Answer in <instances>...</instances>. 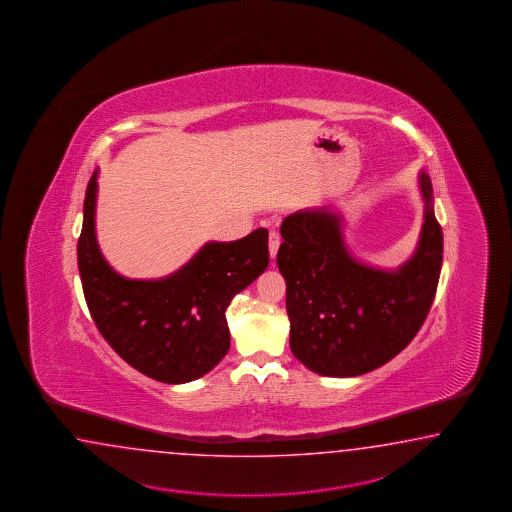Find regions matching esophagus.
I'll return each mask as SVG.
<instances>
[{
  "label": "esophagus",
  "instance_id": "obj_1",
  "mask_svg": "<svg viewBox=\"0 0 512 512\" xmlns=\"http://www.w3.org/2000/svg\"><path fill=\"white\" fill-rule=\"evenodd\" d=\"M281 246V235L277 231H270V240H268V250H270V257L275 259L277 257V251Z\"/></svg>",
  "mask_w": 512,
  "mask_h": 512
}]
</instances>
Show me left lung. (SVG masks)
Instances as JSON below:
<instances>
[{
  "label": "left lung",
  "mask_w": 512,
  "mask_h": 512,
  "mask_svg": "<svg viewBox=\"0 0 512 512\" xmlns=\"http://www.w3.org/2000/svg\"><path fill=\"white\" fill-rule=\"evenodd\" d=\"M424 224L419 246L397 270L356 261L341 216L305 209L286 216L277 266L286 281L290 349L323 376H358L395 358L424 323L443 264V229L430 176L419 174Z\"/></svg>",
  "instance_id": "8db88e82"
}]
</instances>
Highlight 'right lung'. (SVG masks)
<instances>
[{
  "mask_svg": "<svg viewBox=\"0 0 512 512\" xmlns=\"http://www.w3.org/2000/svg\"><path fill=\"white\" fill-rule=\"evenodd\" d=\"M95 202L97 171L86 189L77 259L84 297L104 340L126 364L158 382L185 384L209 373L229 351L226 308L270 262L268 231L207 242L163 279H126L99 250Z\"/></svg>",
  "mask_w": 512,
  "mask_h": 512,
  "instance_id": "add662e5",
  "label": "right lung"
}]
</instances>
